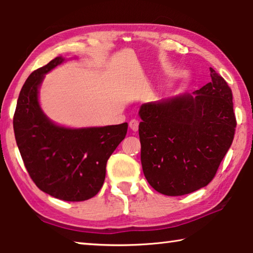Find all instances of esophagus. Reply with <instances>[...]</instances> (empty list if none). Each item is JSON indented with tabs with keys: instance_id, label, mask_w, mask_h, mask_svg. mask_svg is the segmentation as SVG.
<instances>
[{
	"instance_id": "obj_1",
	"label": "esophagus",
	"mask_w": 253,
	"mask_h": 253,
	"mask_svg": "<svg viewBox=\"0 0 253 253\" xmlns=\"http://www.w3.org/2000/svg\"><path fill=\"white\" fill-rule=\"evenodd\" d=\"M138 126H139V122L137 121V119H131V121L129 122V127L131 130L137 131L138 130Z\"/></svg>"
}]
</instances>
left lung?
<instances>
[{"label": "left lung", "instance_id": "obj_1", "mask_svg": "<svg viewBox=\"0 0 253 253\" xmlns=\"http://www.w3.org/2000/svg\"><path fill=\"white\" fill-rule=\"evenodd\" d=\"M211 83L193 95L142 105L140 161L151 186L178 196L207 186L233 142L232 91L210 68Z\"/></svg>", "mask_w": 253, "mask_h": 253}]
</instances>
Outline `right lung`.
<instances>
[{
  "label": "right lung",
  "instance_id": "right-lung-1",
  "mask_svg": "<svg viewBox=\"0 0 253 253\" xmlns=\"http://www.w3.org/2000/svg\"><path fill=\"white\" fill-rule=\"evenodd\" d=\"M63 61L54 58L29 76L20 91L13 128L34 184L53 198L80 202L100 191L107 161L125 138L128 125L71 129L51 122L40 108L38 90L46 72Z\"/></svg>",
  "mask_w": 253,
  "mask_h": 253
}]
</instances>
